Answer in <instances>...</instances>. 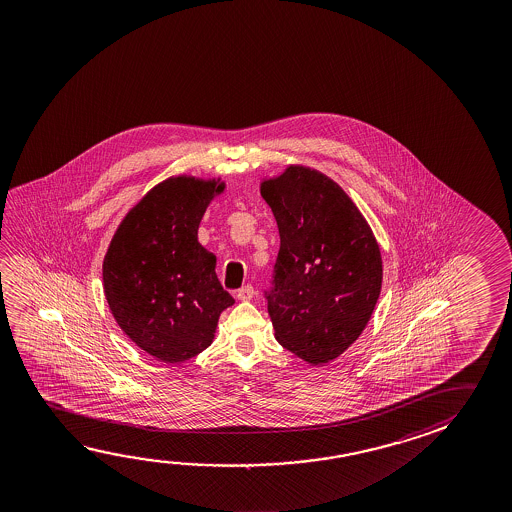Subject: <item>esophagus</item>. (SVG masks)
<instances>
[{
  "mask_svg": "<svg viewBox=\"0 0 512 512\" xmlns=\"http://www.w3.org/2000/svg\"><path fill=\"white\" fill-rule=\"evenodd\" d=\"M239 300H243V302H250L253 296H255V289H253V285H244L241 287L237 294H235Z\"/></svg>",
  "mask_w": 512,
  "mask_h": 512,
  "instance_id": "34e87169",
  "label": "esophagus"
}]
</instances>
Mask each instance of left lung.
Here are the masks:
<instances>
[{"label":"left lung","mask_w":512,"mask_h":512,"mask_svg":"<svg viewBox=\"0 0 512 512\" xmlns=\"http://www.w3.org/2000/svg\"><path fill=\"white\" fill-rule=\"evenodd\" d=\"M277 219L280 250L266 291L275 337L309 364L334 361L368 325L382 287V257L366 219L316 169L289 166L260 184Z\"/></svg>","instance_id":"left-lung-1"}]
</instances>
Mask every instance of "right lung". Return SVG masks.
<instances>
[{
  "mask_svg": "<svg viewBox=\"0 0 512 512\" xmlns=\"http://www.w3.org/2000/svg\"><path fill=\"white\" fill-rule=\"evenodd\" d=\"M225 184L194 176L160 182L126 214L103 259V289L119 327L157 361L178 364L214 339L234 305L216 257L198 243L210 200Z\"/></svg>",
  "mask_w": 512,
  "mask_h": 512,
  "instance_id": "right-lung-1",
  "label": "right lung"
}]
</instances>
